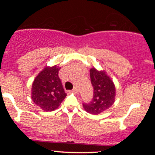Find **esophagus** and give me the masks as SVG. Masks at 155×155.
Instances as JSON below:
<instances>
[{
    "mask_svg": "<svg viewBox=\"0 0 155 155\" xmlns=\"http://www.w3.org/2000/svg\"><path fill=\"white\" fill-rule=\"evenodd\" d=\"M73 92H74V93H77L78 92H79V90H78V88L76 87H74V89H73V90H72Z\"/></svg>",
    "mask_w": 155,
    "mask_h": 155,
    "instance_id": "34e87169",
    "label": "esophagus"
}]
</instances>
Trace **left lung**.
Segmentation results:
<instances>
[{"mask_svg":"<svg viewBox=\"0 0 155 155\" xmlns=\"http://www.w3.org/2000/svg\"><path fill=\"white\" fill-rule=\"evenodd\" d=\"M90 74L93 87V97L88 104H83V107L88 113L97 115L108 109L114 104L116 90L113 81L104 71H97L92 68Z\"/></svg>","mask_w":155,"mask_h":155,"instance_id":"left-lung-1","label":"left lung"}]
</instances>
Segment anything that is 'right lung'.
<instances>
[{
	"label": "right lung",
	"mask_w": 155,
	"mask_h": 155,
	"mask_svg": "<svg viewBox=\"0 0 155 155\" xmlns=\"http://www.w3.org/2000/svg\"><path fill=\"white\" fill-rule=\"evenodd\" d=\"M59 71L57 65L45 67L32 84V100L45 111L57 109L67 95L58 76Z\"/></svg>",
	"instance_id": "1"
}]
</instances>
